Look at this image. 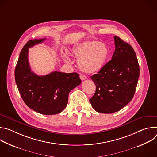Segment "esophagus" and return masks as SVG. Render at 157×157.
Segmentation results:
<instances>
[{
	"mask_svg": "<svg viewBox=\"0 0 157 157\" xmlns=\"http://www.w3.org/2000/svg\"><path fill=\"white\" fill-rule=\"evenodd\" d=\"M79 78H80V79H81L82 81H84V80H85V79H87V77H86L84 75H83V74H80Z\"/></svg>",
	"mask_w": 157,
	"mask_h": 157,
	"instance_id": "obj_1",
	"label": "esophagus"
}]
</instances>
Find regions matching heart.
<instances>
[{
    "label": "heart",
    "mask_w": 157,
    "mask_h": 157,
    "mask_svg": "<svg viewBox=\"0 0 157 157\" xmlns=\"http://www.w3.org/2000/svg\"><path fill=\"white\" fill-rule=\"evenodd\" d=\"M73 57L78 59L79 68L84 72L93 73L99 71L105 64L109 55L106 44L96 40H87L73 46L70 50ZM66 62H70V56L63 55Z\"/></svg>",
    "instance_id": "b5f03b06"
}]
</instances>
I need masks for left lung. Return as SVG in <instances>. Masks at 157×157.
<instances>
[{"label":"left lung","instance_id":"1","mask_svg":"<svg viewBox=\"0 0 157 157\" xmlns=\"http://www.w3.org/2000/svg\"><path fill=\"white\" fill-rule=\"evenodd\" d=\"M114 41L112 59L91 77L96 89L89 102L100 113H116L130 102L139 78V65L132 46L118 36H114Z\"/></svg>","mask_w":157,"mask_h":157}]
</instances>
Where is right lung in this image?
Returning <instances> with one entry per match:
<instances>
[{"instance_id":"right-lung-1","label":"right lung","mask_w":157,"mask_h":157,"mask_svg":"<svg viewBox=\"0 0 157 157\" xmlns=\"http://www.w3.org/2000/svg\"><path fill=\"white\" fill-rule=\"evenodd\" d=\"M45 39L30 40L25 44L15 67V79L21 97L29 107L41 114L53 115L66 108L70 92L81 81L76 73L53 71L38 76L31 71L29 48Z\"/></svg>"}]
</instances>
